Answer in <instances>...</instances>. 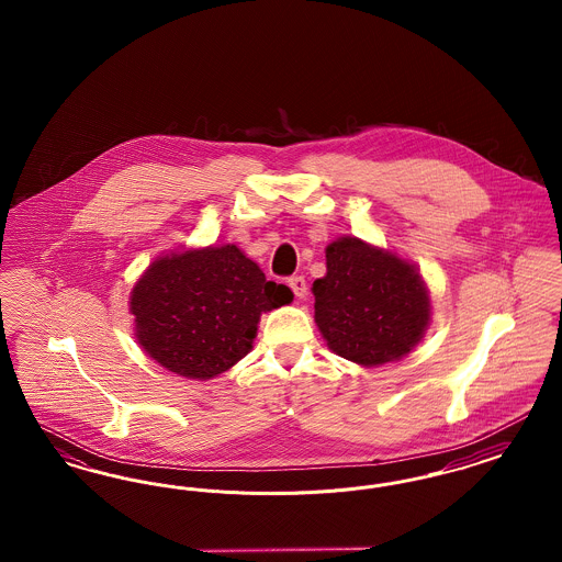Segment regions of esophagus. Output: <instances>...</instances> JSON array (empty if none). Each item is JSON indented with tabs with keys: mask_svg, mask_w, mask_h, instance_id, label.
<instances>
[{
	"mask_svg": "<svg viewBox=\"0 0 562 562\" xmlns=\"http://www.w3.org/2000/svg\"><path fill=\"white\" fill-rule=\"evenodd\" d=\"M289 286H291L294 296H299V299H303L305 293H307V280L303 276H291L289 278Z\"/></svg>",
	"mask_w": 562,
	"mask_h": 562,
	"instance_id": "obj_1",
	"label": "esophagus"
}]
</instances>
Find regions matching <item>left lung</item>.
Instances as JSON below:
<instances>
[{"mask_svg":"<svg viewBox=\"0 0 562 562\" xmlns=\"http://www.w3.org/2000/svg\"><path fill=\"white\" fill-rule=\"evenodd\" d=\"M312 293L328 348L364 367L406 356L428 328L429 296L419 271L358 238L328 244L326 276Z\"/></svg>","mask_w":562,"mask_h":562,"instance_id":"left-lung-1","label":"left lung"}]
</instances>
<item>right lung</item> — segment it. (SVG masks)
<instances>
[{
  "instance_id": "obj_1",
  "label": "right lung",
  "mask_w": 562,
  "mask_h": 562,
  "mask_svg": "<svg viewBox=\"0 0 562 562\" xmlns=\"http://www.w3.org/2000/svg\"><path fill=\"white\" fill-rule=\"evenodd\" d=\"M293 301L238 246H209L154 261L136 282V339L172 373L211 379L244 358L263 312Z\"/></svg>"
}]
</instances>
